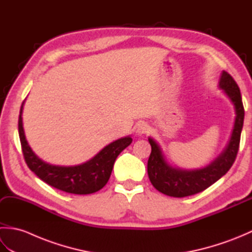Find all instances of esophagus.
Wrapping results in <instances>:
<instances>
[{
  "mask_svg": "<svg viewBox=\"0 0 252 252\" xmlns=\"http://www.w3.org/2000/svg\"><path fill=\"white\" fill-rule=\"evenodd\" d=\"M151 130V126H149L146 122H140L137 123L136 126V133L137 134H146Z\"/></svg>",
  "mask_w": 252,
  "mask_h": 252,
  "instance_id": "34e87169",
  "label": "esophagus"
}]
</instances>
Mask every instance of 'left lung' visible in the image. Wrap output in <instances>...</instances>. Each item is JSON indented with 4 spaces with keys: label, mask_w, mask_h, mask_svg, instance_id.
Listing matches in <instances>:
<instances>
[{
    "label": "left lung",
    "mask_w": 252,
    "mask_h": 252,
    "mask_svg": "<svg viewBox=\"0 0 252 252\" xmlns=\"http://www.w3.org/2000/svg\"><path fill=\"white\" fill-rule=\"evenodd\" d=\"M219 85L234 104L236 118L228 145L220 156L206 168L187 171L172 167L165 161L158 144L153 138H148L152 146V153L147 162L148 178L155 189L162 194L181 198L203 191L220 180L231 169L236 159L245 117L242 95L237 83L226 71L222 72Z\"/></svg>",
    "instance_id": "left-lung-1"
}]
</instances>
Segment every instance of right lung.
<instances>
[{
    "mask_svg": "<svg viewBox=\"0 0 252 252\" xmlns=\"http://www.w3.org/2000/svg\"><path fill=\"white\" fill-rule=\"evenodd\" d=\"M24 103L19 112L18 133L25 161L32 172L46 184L70 194L88 195L103 189L110 178L117 157L130 145L132 138L126 136L110 143L85 163L74 167L53 165L37 157L26 140L21 117Z\"/></svg>",
    "mask_w": 252,
    "mask_h": 252,
    "instance_id": "right-lung-1",
    "label": "right lung"
}]
</instances>
